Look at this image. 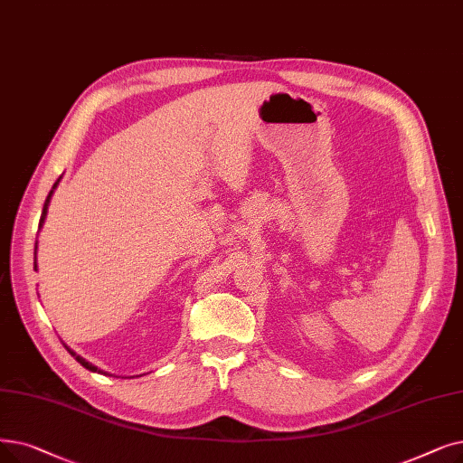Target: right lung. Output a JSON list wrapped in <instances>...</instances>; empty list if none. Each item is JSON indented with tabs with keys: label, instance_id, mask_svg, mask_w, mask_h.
<instances>
[{
	"label": "right lung",
	"instance_id": "1",
	"mask_svg": "<svg viewBox=\"0 0 463 463\" xmlns=\"http://www.w3.org/2000/svg\"><path fill=\"white\" fill-rule=\"evenodd\" d=\"M60 184V179H56V184L52 185V189H51V193H49V196H47V200H45V206H43V212H42V219H39V229H42L43 227V223H45V217H47V210H49V203H51V196H52V193H54V189H56V185ZM33 255H37V242H35V251H33ZM33 269L37 270V263H35V260H33ZM66 346V345H64ZM66 350L75 357V361H79V364H81L85 369H89V371H92V373H102V374H106L104 371H99L98 367H94L92 364H89V361L87 359H83L81 355H77L71 348H68L66 346Z\"/></svg>",
	"mask_w": 463,
	"mask_h": 463
}]
</instances>
